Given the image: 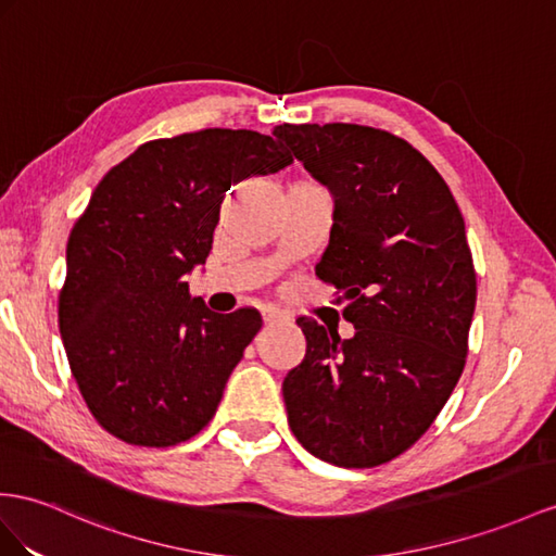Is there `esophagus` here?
<instances>
[{"label":"esophagus","instance_id":"34e87169","mask_svg":"<svg viewBox=\"0 0 556 556\" xmlns=\"http://www.w3.org/2000/svg\"><path fill=\"white\" fill-rule=\"evenodd\" d=\"M263 321H265V326H275V324L287 321V317H283L281 312H277V309H265L263 312Z\"/></svg>","mask_w":556,"mask_h":556}]
</instances>
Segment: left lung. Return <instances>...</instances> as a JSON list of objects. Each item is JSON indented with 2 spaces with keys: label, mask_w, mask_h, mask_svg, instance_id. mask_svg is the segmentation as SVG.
Returning a JSON list of instances; mask_svg holds the SVG:
<instances>
[{
  "label": "left lung",
  "mask_w": 556,
  "mask_h": 556,
  "mask_svg": "<svg viewBox=\"0 0 556 556\" xmlns=\"http://www.w3.org/2000/svg\"><path fill=\"white\" fill-rule=\"evenodd\" d=\"M275 136L336 199L317 277L348 295L354 336L298 317L307 352L283 378L295 439L338 467H376L427 432L458 386L477 303L465 220L437 168L359 124Z\"/></svg>",
  "instance_id": "8db88e82"
}]
</instances>
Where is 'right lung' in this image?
<instances>
[{"instance_id": "1", "label": "right lung", "mask_w": 556, "mask_h": 556, "mask_svg": "<svg viewBox=\"0 0 556 556\" xmlns=\"http://www.w3.org/2000/svg\"><path fill=\"white\" fill-rule=\"evenodd\" d=\"M293 162L283 142L204 129L142 142L96 185L67 239L59 326L93 418L134 446L204 430L261 331L255 309L211 312L185 275L204 265L230 185Z\"/></svg>"}]
</instances>
